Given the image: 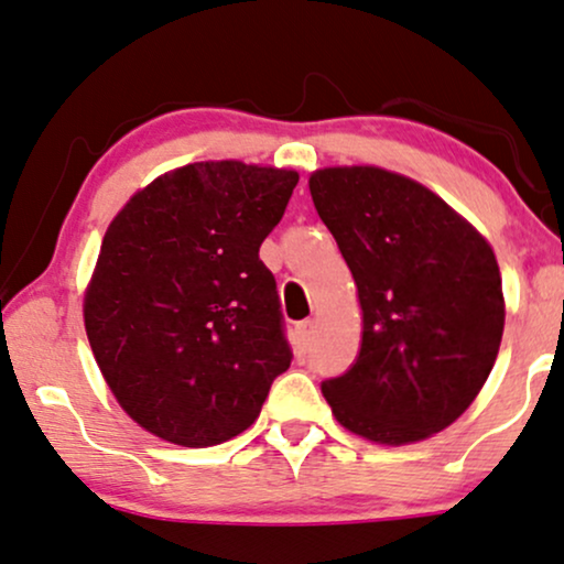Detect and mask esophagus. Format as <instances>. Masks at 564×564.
Wrapping results in <instances>:
<instances>
[{"label": "esophagus", "instance_id": "1", "mask_svg": "<svg viewBox=\"0 0 564 564\" xmlns=\"http://www.w3.org/2000/svg\"><path fill=\"white\" fill-rule=\"evenodd\" d=\"M312 333H315V319H304V323L296 325V335H299V340H302V344H310Z\"/></svg>", "mask_w": 564, "mask_h": 564}]
</instances>
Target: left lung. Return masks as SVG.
<instances>
[{"mask_svg":"<svg viewBox=\"0 0 564 564\" xmlns=\"http://www.w3.org/2000/svg\"><path fill=\"white\" fill-rule=\"evenodd\" d=\"M361 306L351 369L323 382L333 416L377 445L447 430L495 367L502 275L487 237L430 187L380 166L310 174Z\"/></svg>","mask_w":564,"mask_h":564,"instance_id":"obj_1","label":"left lung"}]
</instances>
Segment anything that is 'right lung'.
<instances>
[{"mask_svg": "<svg viewBox=\"0 0 564 564\" xmlns=\"http://www.w3.org/2000/svg\"><path fill=\"white\" fill-rule=\"evenodd\" d=\"M294 169L197 161L134 192L85 286L90 351L127 416L182 447L254 424L291 365L260 245L283 218Z\"/></svg>", "mask_w": 564, "mask_h": 564, "instance_id": "right-lung-1", "label": "right lung"}]
</instances>
